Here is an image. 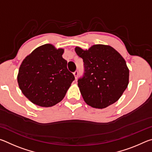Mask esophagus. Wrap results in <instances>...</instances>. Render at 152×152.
<instances>
[{"instance_id":"obj_1","label":"esophagus","mask_w":152,"mask_h":152,"mask_svg":"<svg viewBox=\"0 0 152 152\" xmlns=\"http://www.w3.org/2000/svg\"><path fill=\"white\" fill-rule=\"evenodd\" d=\"M74 77H75V78L76 79L77 77H78V71H75L74 72Z\"/></svg>"}]
</instances>
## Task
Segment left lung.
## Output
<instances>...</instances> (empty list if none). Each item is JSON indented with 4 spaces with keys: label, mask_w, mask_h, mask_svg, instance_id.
<instances>
[{
    "label": "left lung",
    "mask_w": 152,
    "mask_h": 152,
    "mask_svg": "<svg viewBox=\"0 0 152 152\" xmlns=\"http://www.w3.org/2000/svg\"><path fill=\"white\" fill-rule=\"evenodd\" d=\"M75 51L84 61V73L78 85L84 101L96 109H104L121 96L129 84V70L121 55L111 46L94 45L88 50Z\"/></svg>",
    "instance_id": "1"
}]
</instances>
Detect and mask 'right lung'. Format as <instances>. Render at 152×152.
Returning <instances> with one entry per match:
<instances>
[{
  "label": "right lung",
  "instance_id": "add662e5",
  "mask_svg": "<svg viewBox=\"0 0 152 152\" xmlns=\"http://www.w3.org/2000/svg\"><path fill=\"white\" fill-rule=\"evenodd\" d=\"M64 49L45 44L33 50L20 64V89L33 104L50 107L62 100L75 78L62 58Z\"/></svg>",
  "mask_w": 152,
  "mask_h": 152
}]
</instances>
